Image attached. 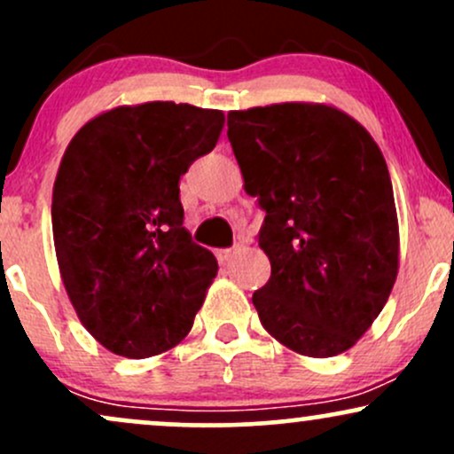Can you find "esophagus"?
Here are the masks:
<instances>
[{
	"label": "esophagus",
	"mask_w": 454,
	"mask_h": 454,
	"mask_svg": "<svg viewBox=\"0 0 454 454\" xmlns=\"http://www.w3.org/2000/svg\"><path fill=\"white\" fill-rule=\"evenodd\" d=\"M237 252H239V247H231V249H217V260H220L222 264H226V262H231V260L237 256Z\"/></svg>",
	"instance_id": "obj_1"
}]
</instances>
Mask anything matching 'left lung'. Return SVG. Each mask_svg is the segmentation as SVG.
Here are the masks:
<instances>
[{"label": "left lung", "instance_id": "obj_1", "mask_svg": "<svg viewBox=\"0 0 454 454\" xmlns=\"http://www.w3.org/2000/svg\"><path fill=\"white\" fill-rule=\"evenodd\" d=\"M243 187L267 211V286L252 296L270 335L328 358L373 325L399 270V222L382 151L356 119L317 102L228 113Z\"/></svg>", "mask_w": 454, "mask_h": 454}]
</instances>
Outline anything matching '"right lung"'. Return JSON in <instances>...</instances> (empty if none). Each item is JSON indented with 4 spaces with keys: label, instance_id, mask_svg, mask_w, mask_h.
Segmentation results:
<instances>
[{
    "label": "right lung",
    "instance_id": "right-lung-1",
    "mask_svg": "<svg viewBox=\"0 0 454 454\" xmlns=\"http://www.w3.org/2000/svg\"><path fill=\"white\" fill-rule=\"evenodd\" d=\"M223 119L192 104L117 106L67 145L51 209L57 264L78 320L113 354L170 350L205 303L217 260L184 226L179 179Z\"/></svg>",
    "mask_w": 454,
    "mask_h": 454
}]
</instances>
